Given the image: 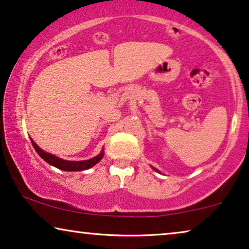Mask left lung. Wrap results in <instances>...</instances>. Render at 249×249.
I'll return each instance as SVG.
<instances>
[{
    "instance_id": "1",
    "label": "left lung",
    "mask_w": 249,
    "mask_h": 249,
    "mask_svg": "<svg viewBox=\"0 0 249 249\" xmlns=\"http://www.w3.org/2000/svg\"><path fill=\"white\" fill-rule=\"evenodd\" d=\"M153 169H154V168H153ZM154 170H155V171H158V172H159V170H156V169H154Z\"/></svg>"
}]
</instances>
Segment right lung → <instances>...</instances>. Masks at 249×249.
<instances>
[{
  "label": "right lung",
  "mask_w": 249,
  "mask_h": 249,
  "mask_svg": "<svg viewBox=\"0 0 249 249\" xmlns=\"http://www.w3.org/2000/svg\"><path fill=\"white\" fill-rule=\"evenodd\" d=\"M30 141H32V144L34 146V148H35V151L37 152V154H38L44 161L47 162L51 165L55 166L57 169L63 170V171H83V170H87L100 162L102 158L104 156V152L102 151L97 156H95V158L89 160H85V161H67V160H62L57 158L55 155L51 154V153L43 151L42 148H39L38 146H37L36 142H34L32 138H30Z\"/></svg>",
  "instance_id": "right-lung-1"
}]
</instances>
